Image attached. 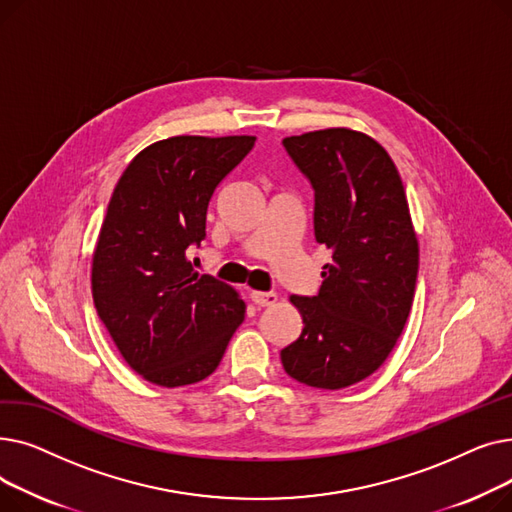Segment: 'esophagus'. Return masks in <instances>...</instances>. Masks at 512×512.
I'll use <instances>...</instances> for the list:
<instances>
[{"instance_id":"obj_1","label":"esophagus","mask_w":512,"mask_h":512,"mask_svg":"<svg viewBox=\"0 0 512 512\" xmlns=\"http://www.w3.org/2000/svg\"><path fill=\"white\" fill-rule=\"evenodd\" d=\"M276 294L274 292H259V290H253L251 292V301L257 305V307H270L276 303Z\"/></svg>"}]
</instances>
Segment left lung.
I'll return each mask as SVG.
<instances>
[{
  "mask_svg": "<svg viewBox=\"0 0 512 512\" xmlns=\"http://www.w3.org/2000/svg\"><path fill=\"white\" fill-rule=\"evenodd\" d=\"M284 147L315 188V240L332 261L317 297H290L305 326L280 359L297 382L340 390L380 369L405 330L419 242L394 161L369 134L324 128Z\"/></svg>",
  "mask_w": 512,
  "mask_h": 512,
  "instance_id": "left-lung-1",
  "label": "left lung"
}]
</instances>
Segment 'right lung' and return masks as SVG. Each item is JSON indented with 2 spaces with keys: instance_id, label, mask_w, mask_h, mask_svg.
<instances>
[{
  "instance_id": "obj_1",
  "label": "right lung",
  "mask_w": 512,
  "mask_h": 512,
  "mask_svg": "<svg viewBox=\"0 0 512 512\" xmlns=\"http://www.w3.org/2000/svg\"><path fill=\"white\" fill-rule=\"evenodd\" d=\"M253 145L249 134L157 141L134 155L107 205L93 303L122 359L155 386L205 380L245 319L240 294L199 276L186 249L205 238L215 188Z\"/></svg>"
}]
</instances>
